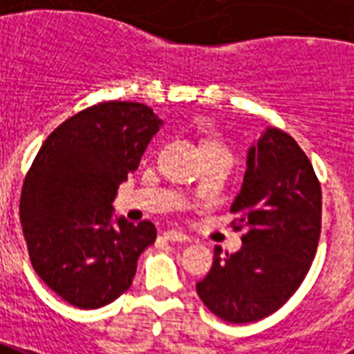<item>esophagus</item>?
I'll return each instance as SVG.
<instances>
[{"instance_id":"1","label":"esophagus","mask_w":354,"mask_h":354,"mask_svg":"<svg viewBox=\"0 0 354 354\" xmlns=\"http://www.w3.org/2000/svg\"><path fill=\"white\" fill-rule=\"evenodd\" d=\"M164 237H166L167 241H175V243H187V241H190V237H188L185 232H180V230L164 232Z\"/></svg>"}]
</instances>
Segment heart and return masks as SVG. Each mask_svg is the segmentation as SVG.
<instances>
[{
	"label": "heart",
	"mask_w": 354,
	"mask_h": 354,
	"mask_svg": "<svg viewBox=\"0 0 354 354\" xmlns=\"http://www.w3.org/2000/svg\"><path fill=\"white\" fill-rule=\"evenodd\" d=\"M209 147H223V145H218V143H209ZM207 147V149H209Z\"/></svg>",
	"instance_id": "obj_1"
}]
</instances>
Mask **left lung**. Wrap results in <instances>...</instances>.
<instances>
[{
	"instance_id": "obj_1",
	"label": "left lung",
	"mask_w": 354,
	"mask_h": 354,
	"mask_svg": "<svg viewBox=\"0 0 354 354\" xmlns=\"http://www.w3.org/2000/svg\"><path fill=\"white\" fill-rule=\"evenodd\" d=\"M232 226L243 247L215 259L198 285L205 308L228 322L275 313L306 279L321 237L322 194L311 162L288 133L268 128L249 149Z\"/></svg>"
}]
</instances>
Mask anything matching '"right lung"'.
I'll return each mask as SVG.
<instances>
[{
  "instance_id": "obj_1",
  "label": "right lung",
  "mask_w": 354,
  "mask_h": 354,
  "mask_svg": "<svg viewBox=\"0 0 354 354\" xmlns=\"http://www.w3.org/2000/svg\"><path fill=\"white\" fill-rule=\"evenodd\" d=\"M160 124L143 103H97L62 122L26 174L20 223L33 270L75 308L117 300L156 239L151 221L113 224L111 203Z\"/></svg>"
}]
</instances>
